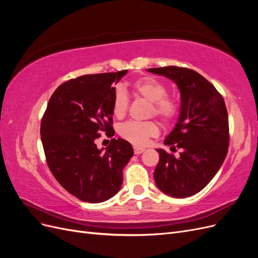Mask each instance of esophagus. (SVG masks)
Segmentation results:
<instances>
[{
    "label": "esophagus",
    "mask_w": 258,
    "mask_h": 258,
    "mask_svg": "<svg viewBox=\"0 0 258 258\" xmlns=\"http://www.w3.org/2000/svg\"><path fill=\"white\" fill-rule=\"evenodd\" d=\"M144 151H145V147H140V146H135L134 147V152H135L136 155L142 154Z\"/></svg>",
    "instance_id": "1"
}]
</instances>
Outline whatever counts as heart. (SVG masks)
<instances>
[{"instance_id":"obj_1","label":"heart","mask_w":258,"mask_h":258,"mask_svg":"<svg viewBox=\"0 0 258 258\" xmlns=\"http://www.w3.org/2000/svg\"><path fill=\"white\" fill-rule=\"evenodd\" d=\"M132 91L140 98L150 102L148 116L158 117L161 122L169 123L173 121L179 112L178 103L175 99L168 97L167 86L153 77H143L132 84ZM129 107V98L121 88H117L112 99V112L117 118L126 115ZM118 132L126 141L142 146L148 139L158 135L157 123L153 120L147 121H127L119 126Z\"/></svg>"}]
</instances>
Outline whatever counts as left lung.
Returning <instances> with one entry per match:
<instances>
[{
    "mask_svg": "<svg viewBox=\"0 0 258 258\" xmlns=\"http://www.w3.org/2000/svg\"><path fill=\"white\" fill-rule=\"evenodd\" d=\"M173 81L181 93V110L174 129L165 140L179 157L158 148L154 178L158 188L174 198L199 192L225 160L229 146L228 113L222 95L194 70L178 67L147 69Z\"/></svg>",
    "mask_w": 258,
    "mask_h": 258,
    "instance_id": "1",
    "label": "left lung"
}]
</instances>
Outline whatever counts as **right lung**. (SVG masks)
I'll use <instances>...</instances> for the list:
<instances>
[{"label": "right lung", "instance_id": "obj_1", "mask_svg": "<svg viewBox=\"0 0 258 258\" xmlns=\"http://www.w3.org/2000/svg\"><path fill=\"white\" fill-rule=\"evenodd\" d=\"M127 70L83 75L54 90L41 122L46 161L59 184L80 200L99 204L119 191L122 169L134 155L131 144L112 139L97 147L99 131L113 137L114 84Z\"/></svg>", "mask_w": 258, "mask_h": 258}]
</instances>
